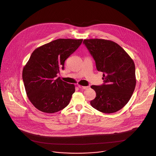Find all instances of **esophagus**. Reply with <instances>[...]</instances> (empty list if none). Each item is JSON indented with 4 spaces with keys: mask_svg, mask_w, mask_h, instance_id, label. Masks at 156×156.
<instances>
[{
    "mask_svg": "<svg viewBox=\"0 0 156 156\" xmlns=\"http://www.w3.org/2000/svg\"><path fill=\"white\" fill-rule=\"evenodd\" d=\"M78 87L80 88V89H83V90H87V89L89 88L90 87H89V86H83L78 85Z\"/></svg>",
    "mask_w": 156,
    "mask_h": 156,
    "instance_id": "1",
    "label": "esophagus"
}]
</instances>
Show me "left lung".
<instances>
[{
    "mask_svg": "<svg viewBox=\"0 0 156 156\" xmlns=\"http://www.w3.org/2000/svg\"><path fill=\"white\" fill-rule=\"evenodd\" d=\"M96 69L103 72L104 83L92 85L96 96L90 104L95 109L111 114L122 109L129 101L136 86L135 65L133 59L116 42L103 39H84Z\"/></svg>",
    "mask_w": 156,
    "mask_h": 156,
    "instance_id": "left-lung-1",
    "label": "left lung"
}]
</instances>
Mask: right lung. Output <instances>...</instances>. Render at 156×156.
I'll list each match as a JSON object with an SVG mask.
<instances>
[{"mask_svg":"<svg viewBox=\"0 0 156 156\" xmlns=\"http://www.w3.org/2000/svg\"><path fill=\"white\" fill-rule=\"evenodd\" d=\"M82 42V39L54 40L36 48L25 65L22 77L27 94L41 112H57L69 105L75 86L57 78V74Z\"/></svg>","mask_w":156,"mask_h":156,"instance_id":"right-lung-1","label":"right lung"}]
</instances>
